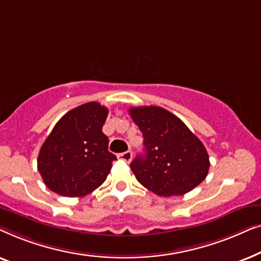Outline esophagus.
Wrapping results in <instances>:
<instances>
[{"mask_svg": "<svg viewBox=\"0 0 261 261\" xmlns=\"http://www.w3.org/2000/svg\"><path fill=\"white\" fill-rule=\"evenodd\" d=\"M119 159H121V160H123V162H127V163H129L130 160H132V156H133V153H132V151H126V152H123V153H120L119 155Z\"/></svg>", "mask_w": 261, "mask_h": 261, "instance_id": "esophagus-1", "label": "esophagus"}]
</instances>
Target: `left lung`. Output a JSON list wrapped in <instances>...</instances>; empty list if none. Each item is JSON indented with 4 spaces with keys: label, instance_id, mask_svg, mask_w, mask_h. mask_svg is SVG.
Returning a JSON list of instances; mask_svg holds the SVG:
<instances>
[{
    "label": "left lung",
    "instance_id": "obj_1",
    "mask_svg": "<svg viewBox=\"0 0 261 261\" xmlns=\"http://www.w3.org/2000/svg\"><path fill=\"white\" fill-rule=\"evenodd\" d=\"M130 117L144 135L145 153L130 169L138 181L158 196H181L205 179L209 155L179 117L160 107H134Z\"/></svg>",
    "mask_w": 261,
    "mask_h": 261
}]
</instances>
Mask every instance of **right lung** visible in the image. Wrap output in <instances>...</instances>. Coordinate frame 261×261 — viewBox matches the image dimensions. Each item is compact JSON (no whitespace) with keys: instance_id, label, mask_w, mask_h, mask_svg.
<instances>
[{"instance_id":"add662e5","label":"right lung","mask_w":261,"mask_h":261,"mask_svg":"<svg viewBox=\"0 0 261 261\" xmlns=\"http://www.w3.org/2000/svg\"><path fill=\"white\" fill-rule=\"evenodd\" d=\"M107 116L105 106L89 102L56 123L38 155V170L49 190L82 197L103 184L116 160L102 132Z\"/></svg>"}]
</instances>
